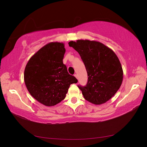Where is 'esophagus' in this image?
Here are the masks:
<instances>
[{
	"label": "esophagus",
	"mask_w": 147,
	"mask_h": 147,
	"mask_svg": "<svg viewBox=\"0 0 147 147\" xmlns=\"http://www.w3.org/2000/svg\"><path fill=\"white\" fill-rule=\"evenodd\" d=\"M74 76L78 79V75H77V74H75V75H74Z\"/></svg>",
	"instance_id": "34e87169"
}]
</instances>
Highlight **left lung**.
I'll use <instances>...</instances> for the list:
<instances>
[{
  "label": "left lung",
  "mask_w": 147,
  "mask_h": 147,
  "mask_svg": "<svg viewBox=\"0 0 147 147\" xmlns=\"http://www.w3.org/2000/svg\"><path fill=\"white\" fill-rule=\"evenodd\" d=\"M69 45L79 53L87 71L86 85L78 86L84 98L95 105L105 103L122 84L123 71L118 57L99 42L78 40Z\"/></svg>",
  "instance_id": "obj_1"
}]
</instances>
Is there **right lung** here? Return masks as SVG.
I'll return each instance as SVG.
<instances>
[{
    "label": "right lung",
    "mask_w": 147,
    "mask_h": 147,
    "mask_svg": "<svg viewBox=\"0 0 147 147\" xmlns=\"http://www.w3.org/2000/svg\"><path fill=\"white\" fill-rule=\"evenodd\" d=\"M65 52L63 43L50 42L35 53L26 65V88L35 99L46 106L64 100L70 84L78 82L63 64Z\"/></svg>",
    "instance_id": "add662e5"
}]
</instances>
